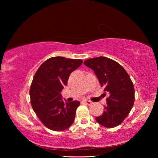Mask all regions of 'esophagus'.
Returning <instances> with one entry per match:
<instances>
[{"instance_id":"esophagus-1","label":"esophagus","mask_w":158,"mask_h":158,"mask_svg":"<svg viewBox=\"0 0 158 158\" xmlns=\"http://www.w3.org/2000/svg\"><path fill=\"white\" fill-rule=\"evenodd\" d=\"M82 103H85L88 105H90L92 104V102H90L89 100H82Z\"/></svg>"}]
</instances>
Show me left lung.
<instances>
[{
  "mask_svg": "<svg viewBox=\"0 0 158 158\" xmlns=\"http://www.w3.org/2000/svg\"><path fill=\"white\" fill-rule=\"evenodd\" d=\"M97 76L104 91L107 93L103 114L95 118L105 127H115L124 121L135 102V88L129 74L123 67L110 58L100 56L85 60Z\"/></svg>",
  "mask_w": 158,
  "mask_h": 158,
  "instance_id": "8db88e82",
  "label": "left lung"
}]
</instances>
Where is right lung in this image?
Returning a JSON list of instances; mask_svg holds the SVG:
<instances>
[{"label": "right lung", "mask_w": 158, "mask_h": 158, "mask_svg": "<svg viewBox=\"0 0 158 158\" xmlns=\"http://www.w3.org/2000/svg\"><path fill=\"white\" fill-rule=\"evenodd\" d=\"M82 60L61 56L50 58L40 66L30 89L31 103L41 122L49 129L63 131L73 123L79 101H63L60 92Z\"/></svg>", "instance_id": "add662e5"}]
</instances>
